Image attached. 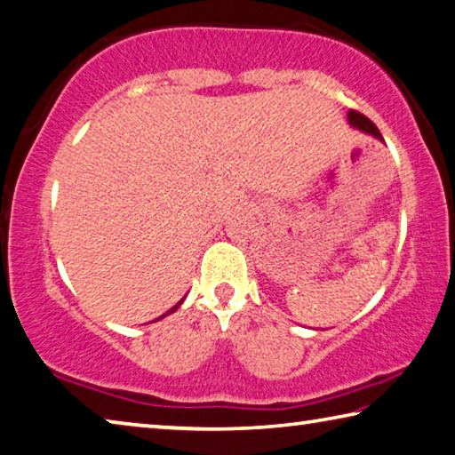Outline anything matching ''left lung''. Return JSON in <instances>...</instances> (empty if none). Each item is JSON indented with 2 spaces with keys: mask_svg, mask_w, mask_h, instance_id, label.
I'll return each mask as SVG.
<instances>
[{
  "mask_svg": "<svg viewBox=\"0 0 455 455\" xmlns=\"http://www.w3.org/2000/svg\"><path fill=\"white\" fill-rule=\"evenodd\" d=\"M347 119H349V124H352L354 127H357V130H362L365 133H371L373 138H378V140H384V138H381V133H379V130L376 127V124H373L370 117H365L363 114H360V111L349 109L347 111Z\"/></svg>",
  "mask_w": 455,
  "mask_h": 455,
  "instance_id": "left-lung-1",
  "label": "left lung"
}]
</instances>
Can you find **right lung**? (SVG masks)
I'll return each mask as SVG.
<instances>
[{"mask_svg": "<svg viewBox=\"0 0 455 455\" xmlns=\"http://www.w3.org/2000/svg\"><path fill=\"white\" fill-rule=\"evenodd\" d=\"M181 301H183V299H181ZM181 301H180V304H178V306H173V307H172V309H170V312H167V314H172V312H175V309H178V307H180V306H181ZM167 314H164V315H162V317H165V315H167Z\"/></svg>", "mask_w": 455, "mask_h": 455, "instance_id": "1", "label": "right lung"}]
</instances>
